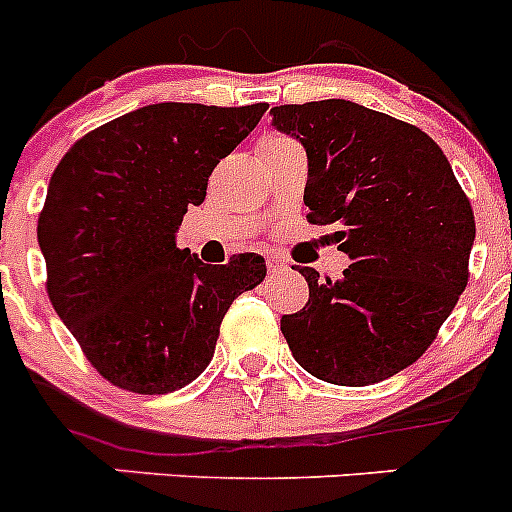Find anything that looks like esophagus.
Masks as SVG:
<instances>
[{"label": "esophagus", "mask_w": 512, "mask_h": 512, "mask_svg": "<svg viewBox=\"0 0 512 512\" xmlns=\"http://www.w3.org/2000/svg\"><path fill=\"white\" fill-rule=\"evenodd\" d=\"M266 264H269V271H274V274H279V271H287L289 269V261L284 259V256H277V253H271V256H266Z\"/></svg>", "instance_id": "34e87169"}]
</instances>
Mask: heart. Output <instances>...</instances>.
Masks as SVG:
<instances>
[{
    "instance_id": "heart-1",
    "label": "heart",
    "mask_w": 512,
    "mask_h": 512,
    "mask_svg": "<svg viewBox=\"0 0 512 512\" xmlns=\"http://www.w3.org/2000/svg\"><path fill=\"white\" fill-rule=\"evenodd\" d=\"M271 140H287V138H271Z\"/></svg>"
}]
</instances>
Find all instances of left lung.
<instances>
[{"label":"left lung","mask_w":512,"mask_h":512,"mask_svg":"<svg viewBox=\"0 0 512 512\" xmlns=\"http://www.w3.org/2000/svg\"><path fill=\"white\" fill-rule=\"evenodd\" d=\"M271 125L307 153V220L333 225L341 279L310 266L302 310L282 315L297 364L341 387L408 369L467 287L474 215L449 158L423 130L346 99L282 104Z\"/></svg>","instance_id":"obj_1"}]
</instances>
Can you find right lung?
<instances>
[{"instance_id": "obj_1", "label": "right lung", "mask_w": 512, "mask_h": 512, "mask_svg": "<svg viewBox=\"0 0 512 512\" xmlns=\"http://www.w3.org/2000/svg\"><path fill=\"white\" fill-rule=\"evenodd\" d=\"M266 104L158 102L76 140L38 220L48 297L104 379L166 395L200 377L233 300L266 277L259 253L212 266L176 233Z\"/></svg>"}]
</instances>
